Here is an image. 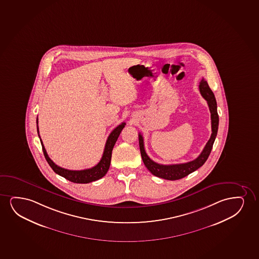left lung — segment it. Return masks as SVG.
<instances>
[{
	"label": "left lung",
	"instance_id": "obj_1",
	"mask_svg": "<svg viewBox=\"0 0 259 259\" xmlns=\"http://www.w3.org/2000/svg\"><path fill=\"white\" fill-rule=\"evenodd\" d=\"M199 91L201 93L202 97L205 98L207 102L209 110L211 112L212 135L205 145V148L203 149V151L201 152V154L198 155L195 160L185 162V163H180V164H159L148 157V155L145 151L143 137L141 134H139V144H140V150H141L142 161L144 162L145 166L147 167L148 170L155 177L167 179V180H171V181L185 178L189 174L197 170L198 168H200L207 160L210 153L212 151V145H213L216 135H217V132H218L219 115L217 112V103L215 100L214 94L212 93L211 89L209 88L207 81H205L204 78H202L201 81L199 82Z\"/></svg>",
	"mask_w": 259,
	"mask_h": 259
}]
</instances>
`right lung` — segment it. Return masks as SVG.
<instances>
[{
    "label": "right lung",
    "instance_id": "add662e5",
    "mask_svg": "<svg viewBox=\"0 0 259 259\" xmlns=\"http://www.w3.org/2000/svg\"><path fill=\"white\" fill-rule=\"evenodd\" d=\"M124 125H125V123L118 124V126L115 128L114 130L110 134L107 141H106V143H105L104 154H103L101 160L98 162V164L91 168H87V169L70 170V169H67V168H61L60 166L55 164L47 155V150H46L43 142L41 141L40 136H39L37 118V135L40 139L43 153H44L45 157H46V160L48 162V164L50 165L51 168H53V170L56 174L63 177V178L69 180V181L73 182V183H76V184H88V183H91V182L97 181L98 179H100V178L105 176V174L107 173L108 169L110 168V165H111V152H112L115 143L118 140V136L120 135L121 131L123 130Z\"/></svg>",
    "mask_w": 259,
    "mask_h": 259
}]
</instances>
